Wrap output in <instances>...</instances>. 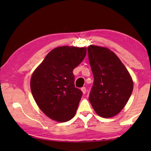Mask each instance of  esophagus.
<instances>
[{"mask_svg": "<svg viewBox=\"0 0 151 151\" xmlns=\"http://www.w3.org/2000/svg\"><path fill=\"white\" fill-rule=\"evenodd\" d=\"M81 91L83 93V94H85L86 92V87H82L81 88Z\"/></svg>", "mask_w": 151, "mask_h": 151, "instance_id": "34e87169", "label": "esophagus"}]
</instances>
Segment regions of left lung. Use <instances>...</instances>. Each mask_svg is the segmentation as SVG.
<instances>
[{
	"label": "left lung",
	"instance_id": "8db88e82",
	"mask_svg": "<svg viewBox=\"0 0 151 151\" xmlns=\"http://www.w3.org/2000/svg\"><path fill=\"white\" fill-rule=\"evenodd\" d=\"M87 51L94 77L88 100L97 114L105 118L112 117L122 110L129 100L133 89V80L110 49L90 45Z\"/></svg>",
	"mask_w": 151,
	"mask_h": 151
}]
</instances>
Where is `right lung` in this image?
<instances>
[{"instance_id": "add662e5", "label": "right lung", "mask_w": 151, "mask_h": 151, "mask_svg": "<svg viewBox=\"0 0 151 151\" xmlns=\"http://www.w3.org/2000/svg\"><path fill=\"white\" fill-rule=\"evenodd\" d=\"M85 47L63 46L53 49L31 78L33 97L47 117L65 122L75 115L82 92L75 87L73 70L83 60Z\"/></svg>"}]
</instances>
